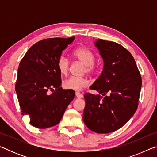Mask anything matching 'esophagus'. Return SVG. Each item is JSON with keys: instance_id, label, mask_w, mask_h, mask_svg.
I'll return each mask as SVG.
<instances>
[{"instance_id": "obj_1", "label": "esophagus", "mask_w": 157, "mask_h": 157, "mask_svg": "<svg viewBox=\"0 0 157 157\" xmlns=\"http://www.w3.org/2000/svg\"><path fill=\"white\" fill-rule=\"evenodd\" d=\"M75 96L77 98H81L83 97V95L80 94L79 92H75Z\"/></svg>"}]
</instances>
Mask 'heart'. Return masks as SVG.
<instances>
[{"instance_id": "1", "label": "heart", "mask_w": 157, "mask_h": 157, "mask_svg": "<svg viewBox=\"0 0 157 157\" xmlns=\"http://www.w3.org/2000/svg\"><path fill=\"white\" fill-rule=\"evenodd\" d=\"M74 57L79 62L85 65L84 72L92 73L95 71L94 62L95 57L94 53L86 47H79L73 52ZM70 67V63L68 58L64 55L60 56L57 60V68L62 75H67ZM89 84L88 79L84 78H75L71 77L63 82V87L66 89L73 91H82L86 88Z\"/></svg>"}]
</instances>
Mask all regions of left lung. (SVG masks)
<instances>
[{"mask_svg":"<svg viewBox=\"0 0 157 157\" xmlns=\"http://www.w3.org/2000/svg\"><path fill=\"white\" fill-rule=\"evenodd\" d=\"M104 61L101 75L86 93L83 121L91 131L107 134L126 124L137 109L142 79L134 57L121 45L98 39L94 43Z\"/></svg>","mask_w":157,"mask_h":157,"instance_id":"1","label":"left lung"}]
</instances>
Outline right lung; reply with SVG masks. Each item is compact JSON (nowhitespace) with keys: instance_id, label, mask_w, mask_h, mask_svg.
Returning a JSON list of instances; mask_svg holds the SVG:
<instances>
[{"instance_id":"obj_1","label":"right lung","mask_w":157,"mask_h":157,"mask_svg":"<svg viewBox=\"0 0 157 157\" xmlns=\"http://www.w3.org/2000/svg\"><path fill=\"white\" fill-rule=\"evenodd\" d=\"M74 39L39 41L28 50L19 63L15 85L18 100L23 115L30 117V123L37 128H48L59 123L75 97L73 90L60 86L62 79L57 68L58 59Z\"/></svg>"}]
</instances>
